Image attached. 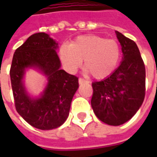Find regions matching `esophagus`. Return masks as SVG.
I'll return each instance as SVG.
<instances>
[{
  "mask_svg": "<svg viewBox=\"0 0 157 157\" xmlns=\"http://www.w3.org/2000/svg\"><path fill=\"white\" fill-rule=\"evenodd\" d=\"M84 82H86V81L84 80L83 78H79V83H80V84H82V83H84Z\"/></svg>",
  "mask_w": 157,
  "mask_h": 157,
  "instance_id": "obj_1",
  "label": "esophagus"
}]
</instances>
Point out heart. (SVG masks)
Masks as SVG:
<instances>
[{
	"label": "heart",
	"instance_id": "1",
	"mask_svg": "<svg viewBox=\"0 0 157 157\" xmlns=\"http://www.w3.org/2000/svg\"><path fill=\"white\" fill-rule=\"evenodd\" d=\"M59 56L63 65L71 73L81 67L84 61L86 72L95 79H105L118 67L121 58V47L114 39H106L98 35L77 37L71 44L59 48Z\"/></svg>",
	"mask_w": 157,
	"mask_h": 157
}]
</instances>
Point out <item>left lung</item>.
I'll use <instances>...</instances> for the list:
<instances>
[{
    "label": "left lung",
    "mask_w": 157,
    "mask_h": 157,
    "mask_svg": "<svg viewBox=\"0 0 157 157\" xmlns=\"http://www.w3.org/2000/svg\"><path fill=\"white\" fill-rule=\"evenodd\" d=\"M115 33L122 47V61L109 77L92 82L91 104L101 121L118 126L128 121L143 103L145 68L135 42L121 33Z\"/></svg>",
    "instance_id": "8db88e82"
}]
</instances>
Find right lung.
<instances>
[{
	"instance_id": "1",
	"label": "right lung",
	"mask_w": 157,
	"mask_h": 157,
	"mask_svg": "<svg viewBox=\"0 0 157 157\" xmlns=\"http://www.w3.org/2000/svg\"><path fill=\"white\" fill-rule=\"evenodd\" d=\"M58 44L45 33H34L16 49L10 70L17 111L34 128L49 130L67 119L72 98L79 87L78 78L60 69ZM34 68L47 77V85L39 98H31L23 78L25 69Z\"/></svg>"
}]
</instances>
